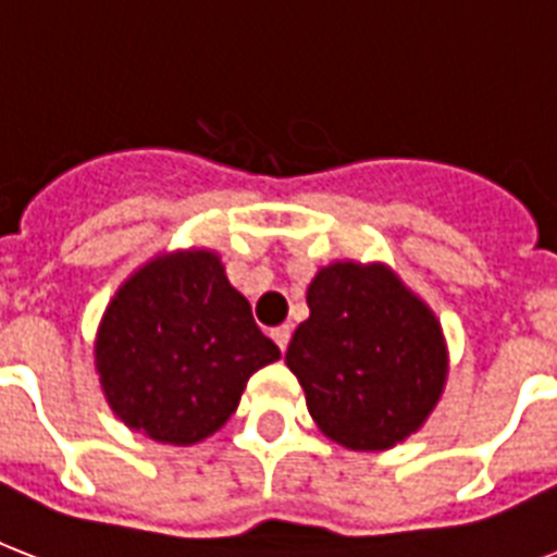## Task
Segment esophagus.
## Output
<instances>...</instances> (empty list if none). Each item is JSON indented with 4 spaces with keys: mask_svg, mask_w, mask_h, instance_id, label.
Masks as SVG:
<instances>
[{
    "mask_svg": "<svg viewBox=\"0 0 557 557\" xmlns=\"http://www.w3.org/2000/svg\"><path fill=\"white\" fill-rule=\"evenodd\" d=\"M271 338H274V344H277L283 352H286L288 341H292V330H288V326H277V330H271Z\"/></svg>",
    "mask_w": 557,
    "mask_h": 557,
    "instance_id": "34e87169",
    "label": "esophagus"
}]
</instances>
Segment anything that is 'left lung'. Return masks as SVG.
<instances>
[{"label": "left lung", "instance_id": "left-lung-1", "mask_svg": "<svg viewBox=\"0 0 557 557\" xmlns=\"http://www.w3.org/2000/svg\"><path fill=\"white\" fill-rule=\"evenodd\" d=\"M286 364L323 436L387 450L428 422L448 381L440 318L384 262L338 260L306 292Z\"/></svg>", "mask_w": 557, "mask_h": 557}]
</instances>
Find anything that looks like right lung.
Returning <instances> with one entry per match:
<instances>
[{"label":"right lung","instance_id":"obj_1","mask_svg":"<svg viewBox=\"0 0 557 557\" xmlns=\"http://www.w3.org/2000/svg\"><path fill=\"white\" fill-rule=\"evenodd\" d=\"M277 358L210 248L156 253L135 269L95 335V370L112 413L164 445L213 436L248 379Z\"/></svg>","mask_w":557,"mask_h":557}]
</instances>
